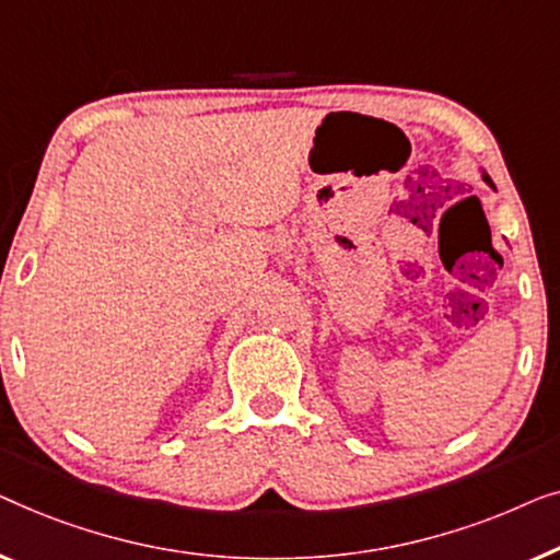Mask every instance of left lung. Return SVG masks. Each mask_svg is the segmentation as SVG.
I'll list each match as a JSON object with an SVG mask.
<instances>
[{
  "label": "left lung",
  "mask_w": 560,
  "mask_h": 560,
  "mask_svg": "<svg viewBox=\"0 0 560 560\" xmlns=\"http://www.w3.org/2000/svg\"><path fill=\"white\" fill-rule=\"evenodd\" d=\"M485 183H490V185H492V179H490V177H487V175H485Z\"/></svg>",
  "instance_id": "left-lung-1"
}]
</instances>
